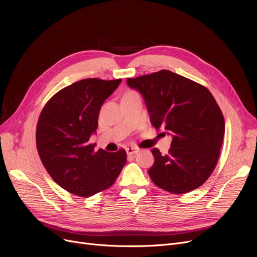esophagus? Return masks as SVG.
<instances>
[{
  "label": "esophagus",
  "instance_id": "34e87169",
  "mask_svg": "<svg viewBox=\"0 0 257 257\" xmlns=\"http://www.w3.org/2000/svg\"><path fill=\"white\" fill-rule=\"evenodd\" d=\"M126 151H127V154H128V155H132V154H137L138 152H140V149H139V148H137V147L130 146V147L127 148Z\"/></svg>",
  "mask_w": 257,
  "mask_h": 257
}]
</instances>
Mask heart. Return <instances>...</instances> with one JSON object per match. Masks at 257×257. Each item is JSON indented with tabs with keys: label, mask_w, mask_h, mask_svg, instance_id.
Here are the masks:
<instances>
[{
	"label": "heart",
	"mask_w": 257,
	"mask_h": 257,
	"mask_svg": "<svg viewBox=\"0 0 257 257\" xmlns=\"http://www.w3.org/2000/svg\"><path fill=\"white\" fill-rule=\"evenodd\" d=\"M126 94H138V92H136V91H133V90H131V91H128Z\"/></svg>",
	"instance_id": "1"
}]
</instances>
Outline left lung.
Instances as JSON below:
<instances>
[{"label":"left lung","instance_id":"8db88e82","mask_svg":"<svg viewBox=\"0 0 257 257\" xmlns=\"http://www.w3.org/2000/svg\"><path fill=\"white\" fill-rule=\"evenodd\" d=\"M142 93L152 125L173 137L169 153L152 149V181L172 194L203 184L218 164L225 120L218 103L203 85L171 71L127 79Z\"/></svg>","mask_w":257,"mask_h":257}]
</instances>
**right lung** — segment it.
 <instances>
[{
    "instance_id": "obj_1",
    "label": "right lung",
    "mask_w": 257,
    "mask_h": 257,
    "mask_svg": "<svg viewBox=\"0 0 257 257\" xmlns=\"http://www.w3.org/2000/svg\"><path fill=\"white\" fill-rule=\"evenodd\" d=\"M120 82L98 78L77 81L54 94L40 112L38 155L53 180L71 194L90 197L107 190L126 164L125 150L94 151L89 143L101 106Z\"/></svg>"
}]
</instances>
